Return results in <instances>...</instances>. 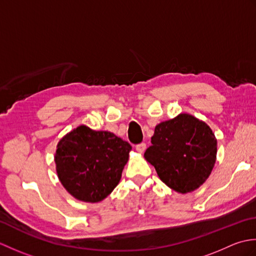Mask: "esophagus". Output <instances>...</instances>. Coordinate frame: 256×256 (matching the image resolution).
Here are the masks:
<instances>
[{"mask_svg": "<svg viewBox=\"0 0 256 256\" xmlns=\"http://www.w3.org/2000/svg\"><path fill=\"white\" fill-rule=\"evenodd\" d=\"M145 150H146V144H145V143H140V144L136 145V150H138V153H140V154H143L144 152H145Z\"/></svg>", "mask_w": 256, "mask_h": 256, "instance_id": "1", "label": "esophagus"}]
</instances>
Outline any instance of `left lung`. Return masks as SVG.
I'll list each match as a JSON object with an SVG mask.
<instances>
[{"mask_svg":"<svg viewBox=\"0 0 256 256\" xmlns=\"http://www.w3.org/2000/svg\"><path fill=\"white\" fill-rule=\"evenodd\" d=\"M216 138L206 122L188 113L155 126L145 160L160 180L179 194L197 190L214 170Z\"/></svg>","mask_w":256,"mask_h":256,"instance_id":"left-lung-1","label":"left lung"}]
</instances>
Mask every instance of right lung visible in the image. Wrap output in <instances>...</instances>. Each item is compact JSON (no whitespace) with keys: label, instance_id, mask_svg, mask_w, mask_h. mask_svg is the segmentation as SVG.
I'll list each match as a JSON object with an SVG mask.
<instances>
[{"label":"right lung","instance_id":"add662e5","mask_svg":"<svg viewBox=\"0 0 256 256\" xmlns=\"http://www.w3.org/2000/svg\"><path fill=\"white\" fill-rule=\"evenodd\" d=\"M131 150L132 146L116 134L79 125L57 144V176L74 198L100 202L121 180Z\"/></svg>","mask_w":256,"mask_h":256}]
</instances>
